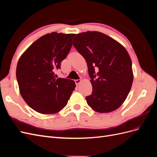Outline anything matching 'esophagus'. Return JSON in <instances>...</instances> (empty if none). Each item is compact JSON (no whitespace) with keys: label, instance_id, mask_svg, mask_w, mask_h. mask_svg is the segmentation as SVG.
Here are the masks:
<instances>
[{"label":"esophagus","instance_id":"obj_1","mask_svg":"<svg viewBox=\"0 0 157 157\" xmlns=\"http://www.w3.org/2000/svg\"><path fill=\"white\" fill-rule=\"evenodd\" d=\"M75 84H76L78 85V84H79L80 82H81V80H80V79L75 80Z\"/></svg>","mask_w":157,"mask_h":157}]
</instances>
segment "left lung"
I'll return each mask as SVG.
<instances>
[{
  "label": "left lung",
  "mask_w": 157,
  "mask_h": 157,
  "mask_svg": "<svg viewBox=\"0 0 157 157\" xmlns=\"http://www.w3.org/2000/svg\"><path fill=\"white\" fill-rule=\"evenodd\" d=\"M73 43L86 60L91 78L92 92L86 97L88 105L101 113L116 110L126 99L134 78L128 52L119 42L98 31L76 35Z\"/></svg>",
  "instance_id": "8db88e82"
}]
</instances>
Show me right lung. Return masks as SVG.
Segmentation results:
<instances>
[{"instance_id": "right-lung-1", "label": "right lung", "mask_w": 157, "mask_h": 157, "mask_svg": "<svg viewBox=\"0 0 157 157\" xmlns=\"http://www.w3.org/2000/svg\"><path fill=\"white\" fill-rule=\"evenodd\" d=\"M75 35L53 32L42 36L18 61L16 78L21 96L38 113L59 112L67 105L75 90L74 80L56 78L54 73L68 55Z\"/></svg>"}]
</instances>
